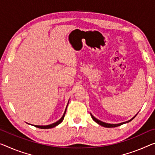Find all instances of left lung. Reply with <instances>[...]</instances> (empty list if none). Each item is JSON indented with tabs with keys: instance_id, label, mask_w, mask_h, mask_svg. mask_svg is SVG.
<instances>
[{
	"instance_id": "8db88e82",
	"label": "left lung",
	"mask_w": 155,
	"mask_h": 155,
	"mask_svg": "<svg viewBox=\"0 0 155 155\" xmlns=\"http://www.w3.org/2000/svg\"><path fill=\"white\" fill-rule=\"evenodd\" d=\"M90 114H91V118H92L93 120H94L95 122H96V123H97V124H98V125H101V126H103V127H118V126H120V125H121L125 124V123H127L130 122L131 120H132L133 119H134V118L136 117V116L137 115L138 113H137V114H136V115H135V116H134V117H133L132 118H131L130 120H127V121H125V122H123V123H118V124H111V123H104V122H102V121H101V120H98V119H97L96 118H95L94 116H93L91 113H90Z\"/></svg>"
}]
</instances>
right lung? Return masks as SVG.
<instances>
[{"instance_id": "obj_1", "label": "right lung", "mask_w": 155, "mask_h": 155, "mask_svg": "<svg viewBox=\"0 0 155 155\" xmlns=\"http://www.w3.org/2000/svg\"><path fill=\"white\" fill-rule=\"evenodd\" d=\"M68 102H69V101H68ZM68 102L67 106H68ZM67 106H66V109H65V111H64L63 116H61V118L59 119V120L57 121V122L53 123V124L48 125H34L35 127H38V128H41V129H51V128H53V127H56L57 125H58L59 124H60V123L63 121L64 118V116H65V114H66V109H67Z\"/></svg>"}]
</instances>
